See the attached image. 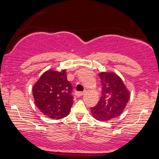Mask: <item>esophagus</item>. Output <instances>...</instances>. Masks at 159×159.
I'll list each match as a JSON object with an SVG mask.
<instances>
[{
    "mask_svg": "<svg viewBox=\"0 0 159 159\" xmlns=\"http://www.w3.org/2000/svg\"><path fill=\"white\" fill-rule=\"evenodd\" d=\"M84 94H85L84 91H83V92H81V91H78V92L76 93V95L77 97H80V96H82V95H84Z\"/></svg>",
    "mask_w": 159,
    "mask_h": 159,
    "instance_id": "34e87169",
    "label": "esophagus"
}]
</instances>
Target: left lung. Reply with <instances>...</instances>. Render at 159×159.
<instances>
[{
	"label": "left lung",
	"mask_w": 159,
	"mask_h": 159,
	"mask_svg": "<svg viewBox=\"0 0 159 159\" xmlns=\"http://www.w3.org/2000/svg\"><path fill=\"white\" fill-rule=\"evenodd\" d=\"M102 97L98 104L91 108L93 117L99 120H109L118 116L130 99V93L116 74L102 72L99 74Z\"/></svg>",
	"instance_id": "left-lung-1"
}]
</instances>
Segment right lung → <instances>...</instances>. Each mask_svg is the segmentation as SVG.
<instances>
[{"label": "right lung", "instance_id": "1", "mask_svg": "<svg viewBox=\"0 0 159 159\" xmlns=\"http://www.w3.org/2000/svg\"><path fill=\"white\" fill-rule=\"evenodd\" d=\"M72 86L66 79L65 70L48 71L33 87L35 104L43 114L53 119L69 114L73 104Z\"/></svg>", "mask_w": 159, "mask_h": 159}]
</instances>
